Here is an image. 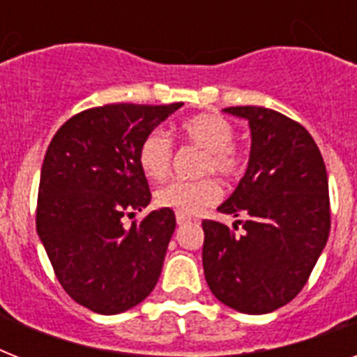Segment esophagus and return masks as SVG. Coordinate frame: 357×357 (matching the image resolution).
<instances>
[{
	"instance_id": "esophagus-1",
	"label": "esophagus",
	"mask_w": 357,
	"mask_h": 357,
	"mask_svg": "<svg viewBox=\"0 0 357 357\" xmlns=\"http://www.w3.org/2000/svg\"><path fill=\"white\" fill-rule=\"evenodd\" d=\"M176 222L181 226V224H187L190 222V217H185V215H176Z\"/></svg>"
}]
</instances>
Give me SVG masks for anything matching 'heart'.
<instances>
[{"label": "heart", "instance_id": "1", "mask_svg": "<svg viewBox=\"0 0 357 357\" xmlns=\"http://www.w3.org/2000/svg\"><path fill=\"white\" fill-rule=\"evenodd\" d=\"M179 135L185 142L204 150L200 172L217 174L224 179H235L243 172L244 161L241 151L231 142L235 139L234 126L217 114H198L179 123ZM139 165L146 178H167L172 167V142L162 129H153L139 146ZM220 198V187L215 179L198 181H170L157 189L155 204L172 209L178 215H196L213 206Z\"/></svg>", "mask_w": 357, "mask_h": 357}]
</instances>
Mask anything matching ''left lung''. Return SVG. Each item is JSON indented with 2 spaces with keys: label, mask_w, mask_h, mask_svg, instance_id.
<instances>
[{
  "label": "left lung",
  "mask_w": 357,
  "mask_h": 357,
  "mask_svg": "<svg viewBox=\"0 0 357 357\" xmlns=\"http://www.w3.org/2000/svg\"><path fill=\"white\" fill-rule=\"evenodd\" d=\"M248 120L246 172L224 215L243 217L234 229L204 220V272L211 293L241 313L263 315L302 291L330 234L328 174L315 140L298 122L272 109L228 107ZM243 223V236L234 234Z\"/></svg>",
  "instance_id": "8db88e82"
}]
</instances>
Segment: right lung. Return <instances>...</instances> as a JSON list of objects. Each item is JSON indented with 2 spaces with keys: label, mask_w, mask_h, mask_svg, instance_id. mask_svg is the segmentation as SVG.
<instances>
[{
  "label": "right lung",
  "mask_w": 357,
  "mask_h": 357,
  "mask_svg": "<svg viewBox=\"0 0 357 357\" xmlns=\"http://www.w3.org/2000/svg\"><path fill=\"white\" fill-rule=\"evenodd\" d=\"M183 103H113L61 126L42 162L36 231L63 289L100 315L140 304L161 276L176 229L172 209L123 228L151 200L139 165L146 135Z\"/></svg>",
  "instance_id": "add662e5"
}]
</instances>
